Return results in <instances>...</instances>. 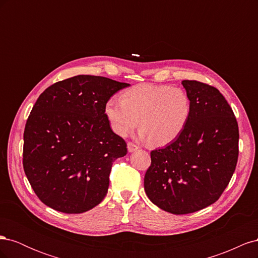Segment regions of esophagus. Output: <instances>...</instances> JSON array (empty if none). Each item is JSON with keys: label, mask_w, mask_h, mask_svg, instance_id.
Instances as JSON below:
<instances>
[{"label": "esophagus", "mask_w": 258, "mask_h": 258, "mask_svg": "<svg viewBox=\"0 0 258 258\" xmlns=\"http://www.w3.org/2000/svg\"><path fill=\"white\" fill-rule=\"evenodd\" d=\"M127 147H128V152H129V153H132V152H135V151L139 150V146L136 145L135 143H132V142H128Z\"/></svg>", "instance_id": "obj_1"}]
</instances>
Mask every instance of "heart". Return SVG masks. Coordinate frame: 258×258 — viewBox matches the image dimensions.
Listing matches in <instances>:
<instances>
[{
  "label": "heart",
  "instance_id": "heart-1",
  "mask_svg": "<svg viewBox=\"0 0 258 258\" xmlns=\"http://www.w3.org/2000/svg\"><path fill=\"white\" fill-rule=\"evenodd\" d=\"M105 116L116 135L126 137L139 123L140 137L154 145L169 144L182 135L191 115V100L183 88L141 84L111 97Z\"/></svg>",
  "mask_w": 258,
  "mask_h": 258
}]
</instances>
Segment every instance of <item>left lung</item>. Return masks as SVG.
I'll use <instances>...</instances> for the list:
<instances>
[{
  "label": "left lung",
  "instance_id": "obj_1",
  "mask_svg": "<svg viewBox=\"0 0 258 258\" xmlns=\"http://www.w3.org/2000/svg\"><path fill=\"white\" fill-rule=\"evenodd\" d=\"M191 115L182 135L151 152L144 189L154 205L188 214L214 204L229 184L239 155V128L230 105L213 86L183 81Z\"/></svg>",
  "mask_w": 258,
  "mask_h": 258
}]
</instances>
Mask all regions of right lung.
I'll use <instances>...</instances> for the list:
<instances>
[{
    "instance_id": "right-lung-1",
    "label": "right lung",
    "mask_w": 258,
    "mask_h": 258,
    "mask_svg": "<svg viewBox=\"0 0 258 258\" xmlns=\"http://www.w3.org/2000/svg\"><path fill=\"white\" fill-rule=\"evenodd\" d=\"M129 84L77 75L45 89L23 132V170L44 205L68 214L98 206L107 192L113 162L127 154L114 134L105 103Z\"/></svg>"
}]
</instances>
